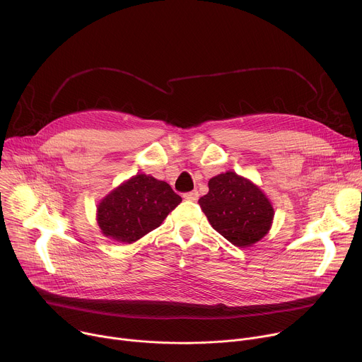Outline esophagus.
Masks as SVG:
<instances>
[{
    "instance_id": "1",
    "label": "esophagus",
    "mask_w": 362,
    "mask_h": 362,
    "mask_svg": "<svg viewBox=\"0 0 362 362\" xmlns=\"http://www.w3.org/2000/svg\"><path fill=\"white\" fill-rule=\"evenodd\" d=\"M183 197L186 200H192V202H196L199 199V192L197 190H192V192H187L183 194Z\"/></svg>"
}]
</instances>
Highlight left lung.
<instances>
[{
	"label": "left lung",
	"instance_id": "left-lung-1",
	"mask_svg": "<svg viewBox=\"0 0 362 362\" xmlns=\"http://www.w3.org/2000/svg\"><path fill=\"white\" fill-rule=\"evenodd\" d=\"M209 192L199 199L212 228L232 245L252 246L271 229L274 208L267 194L235 172L221 173L208 183Z\"/></svg>",
	"mask_w": 362,
	"mask_h": 362
}]
</instances>
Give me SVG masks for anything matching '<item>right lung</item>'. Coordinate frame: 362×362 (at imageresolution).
Returning a JSON list of instances; mask_svg holds the SVG:
<instances>
[{"mask_svg": "<svg viewBox=\"0 0 362 362\" xmlns=\"http://www.w3.org/2000/svg\"><path fill=\"white\" fill-rule=\"evenodd\" d=\"M180 202L166 182L140 173L98 203L97 223L105 236L133 243L159 228Z\"/></svg>", "mask_w": 362, "mask_h": 362, "instance_id": "right-lung-1", "label": "right lung"}]
</instances>
